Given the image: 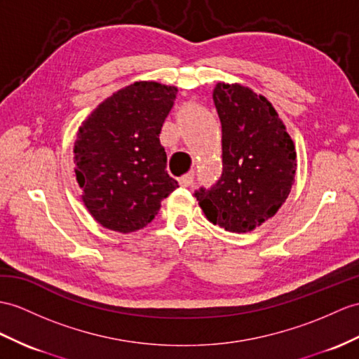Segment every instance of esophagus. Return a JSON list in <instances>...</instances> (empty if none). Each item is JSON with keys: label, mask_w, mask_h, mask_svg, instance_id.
Returning <instances> with one entry per match:
<instances>
[{"label": "esophagus", "mask_w": 359, "mask_h": 359, "mask_svg": "<svg viewBox=\"0 0 359 359\" xmlns=\"http://www.w3.org/2000/svg\"><path fill=\"white\" fill-rule=\"evenodd\" d=\"M194 181H195V175H194V172L182 175V177L178 180L180 186H182V187H190L191 184H194Z\"/></svg>", "instance_id": "34e87169"}]
</instances>
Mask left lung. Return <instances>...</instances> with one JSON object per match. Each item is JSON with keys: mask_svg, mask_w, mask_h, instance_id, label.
<instances>
[{"mask_svg": "<svg viewBox=\"0 0 359 359\" xmlns=\"http://www.w3.org/2000/svg\"><path fill=\"white\" fill-rule=\"evenodd\" d=\"M213 102L222 125V175L195 191L207 219L247 233L273 217L294 186L297 152L266 97L241 83L219 82Z\"/></svg>", "mask_w": 359, "mask_h": 359, "instance_id": "8db88e82", "label": "left lung"}]
</instances>
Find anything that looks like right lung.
Instances as JSON below:
<instances>
[{
  "label": "right lung",
  "instance_id": "right-lung-1",
  "mask_svg": "<svg viewBox=\"0 0 359 359\" xmlns=\"http://www.w3.org/2000/svg\"><path fill=\"white\" fill-rule=\"evenodd\" d=\"M177 93V86L134 82L103 100L79 128L74 177L85 207L104 229H143L178 187L165 172L160 143Z\"/></svg>",
  "mask_w": 359,
  "mask_h": 359
}]
</instances>
